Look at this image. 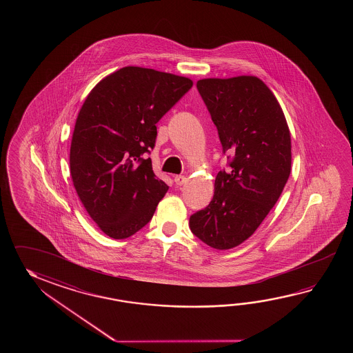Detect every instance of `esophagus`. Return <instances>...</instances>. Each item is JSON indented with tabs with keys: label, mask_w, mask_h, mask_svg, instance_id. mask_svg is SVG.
<instances>
[{
	"label": "esophagus",
	"mask_w": 353,
	"mask_h": 353,
	"mask_svg": "<svg viewBox=\"0 0 353 353\" xmlns=\"http://www.w3.org/2000/svg\"><path fill=\"white\" fill-rule=\"evenodd\" d=\"M174 181L176 185H183L187 181V178L184 175H176V176H174Z\"/></svg>",
	"instance_id": "esophagus-1"
}]
</instances>
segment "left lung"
<instances>
[{"mask_svg":"<svg viewBox=\"0 0 353 353\" xmlns=\"http://www.w3.org/2000/svg\"><path fill=\"white\" fill-rule=\"evenodd\" d=\"M228 170L214 181V195L190 216L189 227L205 245L228 250L254 234L278 202L292 169V141L285 116L268 85L252 75L196 82Z\"/></svg>","mask_w":353,"mask_h":353,"instance_id":"left-lung-1","label":"left lung"}]
</instances>
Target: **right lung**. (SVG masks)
<instances>
[{
  "label": "right lung",
  "instance_id": "obj_1",
  "mask_svg": "<svg viewBox=\"0 0 353 353\" xmlns=\"http://www.w3.org/2000/svg\"><path fill=\"white\" fill-rule=\"evenodd\" d=\"M193 82L140 67L121 68L90 90L75 122L70 175L103 232L122 240L148 225L169 187L152 172L157 123Z\"/></svg>",
  "mask_w": 353,
  "mask_h": 353
}]
</instances>
